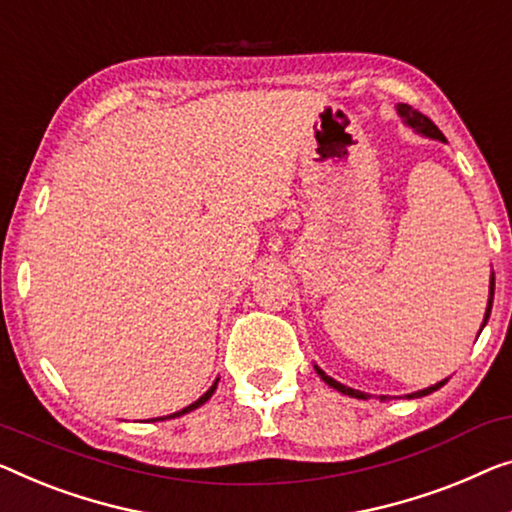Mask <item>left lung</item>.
<instances>
[{
    "mask_svg": "<svg viewBox=\"0 0 512 512\" xmlns=\"http://www.w3.org/2000/svg\"><path fill=\"white\" fill-rule=\"evenodd\" d=\"M398 112H400V117H402L404 121H407V124H409L411 128H416L418 133H423V135H427V137H434V140L446 142L444 133H441L439 128L434 126V121H432V119H427L423 112L414 110V108H411V105H407V103H400V105H398ZM492 299H494V278H492V285H490V301H487V310H485V322H483V326L487 324V319H490V312H492ZM317 372H319V377H322V379L326 381V384L335 388V391L345 393V395H349V398L368 400V395L361 393V391H356V388H349V386H345V384H340V381H335V379H331L329 375H324V372L319 370V368H317ZM444 384H446V379H444V381H439V384L430 386V388H423V391L409 393L407 398H409V400H411V398H423V395H430L432 391H437V388H441ZM381 400H386V398H381Z\"/></svg>",
    "mask_w": 512,
    "mask_h": 512,
    "instance_id": "obj_1",
    "label": "left lung"
}]
</instances>
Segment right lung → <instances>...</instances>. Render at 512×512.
Masks as SVG:
<instances>
[{
  "label": "right lung",
  "mask_w": 512,
  "mask_h": 512,
  "mask_svg": "<svg viewBox=\"0 0 512 512\" xmlns=\"http://www.w3.org/2000/svg\"><path fill=\"white\" fill-rule=\"evenodd\" d=\"M216 386H218V379H216V381H213V386L209 388V391H207V393H204V395H202V398H200V400H195L193 404H188V407H183L181 411H177V414H170V416H163V418H154V421H165V418H177V416H183V414H188V411H193V409H197V407H202V404H204V402H207V400L211 398V395H213V391H216Z\"/></svg>",
  "instance_id": "add662e5"
}]
</instances>
